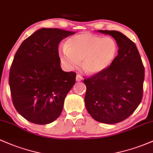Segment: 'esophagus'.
Instances as JSON below:
<instances>
[{"label": "esophagus", "instance_id": "34e87169", "mask_svg": "<svg viewBox=\"0 0 153 153\" xmlns=\"http://www.w3.org/2000/svg\"><path fill=\"white\" fill-rule=\"evenodd\" d=\"M83 80V78H82L81 75L80 74H77L76 75V81H81Z\"/></svg>", "mask_w": 153, "mask_h": 153}]
</instances>
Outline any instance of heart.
Instances as JSON below:
<instances>
[{"mask_svg": "<svg viewBox=\"0 0 153 153\" xmlns=\"http://www.w3.org/2000/svg\"><path fill=\"white\" fill-rule=\"evenodd\" d=\"M117 51V43L112 38L83 33L67 40L65 48L60 52V58L68 70L76 68L82 60L83 70L94 75L111 65Z\"/></svg>", "mask_w": 153, "mask_h": 153, "instance_id": "heart-1", "label": "heart"}]
</instances>
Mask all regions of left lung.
<instances>
[{
	"label": "left lung",
	"mask_w": 153,
	"mask_h": 153,
	"mask_svg": "<svg viewBox=\"0 0 153 153\" xmlns=\"http://www.w3.org/2000/svg\"><path fill=\"white\" fill-rule=\"evenodd\" d=\"M115 38L118 54L107 69L85 78V104L97 121L114 124L128 117L143 96L145 68L135 43L115 30H98Z\"/></svg>",
	"instance_id": "obj_1"
}]
</instances>
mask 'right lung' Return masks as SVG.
<instances>
[{"mask_svg": "<svg viewBox=\"0 0 153 153\" xmlns=\"http://www.w3.org/2000/svg\"><path fill=\"white\" fill-rule=\"evenodd\" d=\"M73 32L42 28L25 39L15 53L9 86L15 109L27 120L48 124L59 116L76 73L60 66L59 42Z\"/></svg>", "mask_w": 153, "mask_h": 153, "instance_id": "obj_1", "label": "right lung"}]
</instances>
